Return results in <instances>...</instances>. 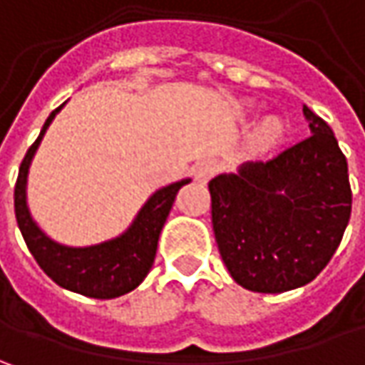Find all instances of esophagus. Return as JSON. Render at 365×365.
<instances>
[{
	"instance_id": "1",
	"label": "esophagus",
	"mask_w": 365,
	"mask_h": 365,
	"mask_svg": "<svg viewBox=\"0 0 365 365\" xmlns=\"http://www.w3.org/2000/svg\"><path fill=\"white\" fill-rule=\"evenodd\" d=\"M219 170V162L217 160H201L197 166H195V178L205 185V182H209V178L211 176H215V173Z\"/></svg>"
}]
</instances>
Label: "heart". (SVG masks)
Masks as SVG:
<instances>
[{
	"instance_id": "obj_1",
	"label": "heart",
	"mask_w": 365,
	"mask_h": 365,
	"mask_svg": "<svg viewBox=\"0 0 365 365\" xmlns=\"http://www.w3.org/2000/svg\"><path fill=\"white\" fill-rule=\"evenodd\" d=\"M280 133H282V123H280V120H276V118H268V120L259 125L258 138H259V142L270 144V142H274V140H278V138H280Z\"/></svg>"
}]
</instances>
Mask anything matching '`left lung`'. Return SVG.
<instances>
[{
	"instance_id": "8db88e82",
	"label": "left lung",
	"mask_w": 365,
	"mask_h": 365,
	"mask_svg": "<svg viewBox=\"0 0 365 365\" xmlns=\"http://www.w3.org/2000/svg\"><path fill=\"white\" fill-rule=\"evenodd\" d=\"M311 135L266 162L209 182L221 259L240 287L284 292L315 280L351 215L347 160L335 133L302 107Z\"/></svg>"
}]
</instances>
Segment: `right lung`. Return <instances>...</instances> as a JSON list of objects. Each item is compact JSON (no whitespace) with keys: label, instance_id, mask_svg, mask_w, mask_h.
Listing matches in <instances>:
<instances>
[{"label":"right lung","instance_id":"1","mask_svg":"<svg viewBox=\"0 0 365 365\" xmlns=\"http://www.w3.org/2000/svg\"><path fill=\"white\" fill-rule=\"evenodd\" d=\"M63 106L56 107L50 113L38 140L28 148L20 164V173L16 180V189H14V207H16L18 227L24 235L28 250L38 262V266L48 274L58 287L91 297V299H115L140 287V282L150 272L156 258L158 237L164 227V221L173 209L176 192L182 185L190 182V178L178 180L156 190L148 199L146 205L140 209L130 230L121 233L115 240L87 245V247H68V245L52 242L48 235L36 225V221L28 211L26 180H28V168L34 158L36 148Z\"/></svg>","mask_w":365,"mask_h":365}]
</instances>
